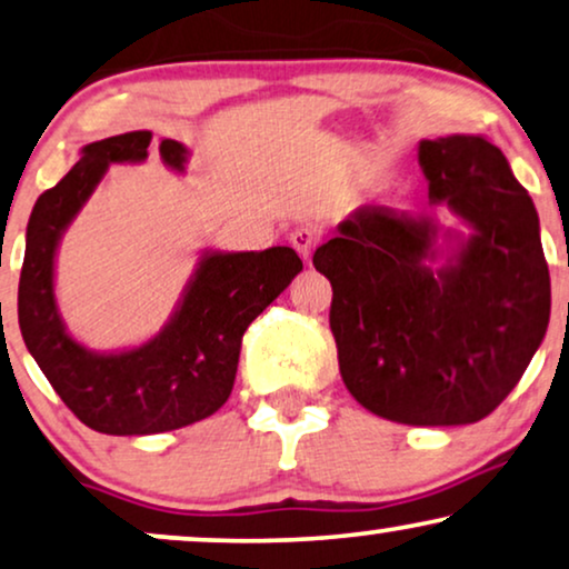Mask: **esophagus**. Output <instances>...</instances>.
<instances>
[{
    "instance_id": "esophagus-1",
    "label": "esophagus",
    "mask_w": 569,
    "mask_h": 569,
    "mask_svg": "<svg viewBox=\"0 0 569 569\" xmlns=\"http://www.w3.org/2000/svg\"><path fill=\"white\" fill-rule=\"evenodd\" d=\"M319 240H321V232L313 230V227H298V230L290 234L292 248L302 256V261H311V250L319 246Z\"/></svg>"
}]
</instances>
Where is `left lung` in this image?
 Masks as SVG:
<instances>
[{
	"label": "left lung",
	"instance_id": "8db88e82",
	"mask_svg": "<svg viewBox=\"0 0 569 569\" xmlns=\"http://www.w3.org/2000/svg\"><path fill=\"white\" fill-rule=\"evenodd\" d=\"M418 161L429 201L468 232L360 206L313 267L335 292L329 327L350 395L397 423L465 426L499 408L543 342L549 267L536 206L497 146L420 140Z\"/></svg>",
	"mask_w": 569,
	"mask_h": 569
}]
</instances>
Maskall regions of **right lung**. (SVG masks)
<instances>
[{"label":"right lung","mask_w":569,"mask_h":569,"mask_svg":"<svg viewBox=\"0 0 569 569\" xmlns=\"http://www.w3.org/2000/svg\"><path fill=\"white\" fill-rule=\"evenodd\" d=\"M149 146V130L83 146L76 167L33 206L18 287V321L28 352L88 429L112 437L174 431L213 416L232 392L250 321L302 271L298 253L287 246L242 253L203 250L157 337L114 352L80 345L54 298L59 240L109 164L146 161ZM159 153L169 169L186 172V146L164 138Z\"/></svg>","instance_id":"right-lung-1"}]
</instances>
